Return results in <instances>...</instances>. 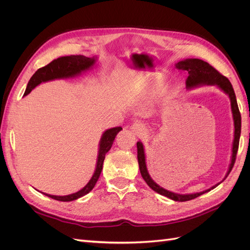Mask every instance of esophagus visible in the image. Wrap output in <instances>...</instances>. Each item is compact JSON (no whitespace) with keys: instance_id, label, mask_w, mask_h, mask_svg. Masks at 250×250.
I'll use <instances>...</instances> for the list:
<instances>
[{"instance_id":"obj_1","label":"esophagus","mask_w":250,"mask_h":250,"mask_svg":"<svg viewBox=\"0 0 250 250\" xmlns=\"http://www.w3.org/2000/svg\"><path fill=\"white\" fill-rule=\"evenodd\" d=\"M131 129L134 133H137L138 135H142L145 133L147 130H146V127L145 125L143 124H140V123H134L132 126H131Z\"/></svg>"}]
</instances>
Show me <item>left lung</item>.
I'll use <instances>...</instances> for the list:
<instances>
[{"mask_svg": "<svg viewBox=\"0 0 250 250\" xmlns=\"http://www.w3.org/2000/svg\"><path fill=\"white\" fill-rule=\"evenodd\" d=\"M176 69L188 71V76L186 81V87L187 89H192L195 87H199L202 85H216L218 88H220L222 92H224L226 95L229 97L230 100V107L232 112V119H233V126H234V132H233V141H232V149H231V158H230V164L229 167V171L226 173L224 179L229 176L234 161H236V156L239 148V141H240V135H241V115L238 107V103L236 99V95H234L233 88L229 80L226 78L223 75L219 73L213 66L208 64L207 62H203L201 59L197 58H187L181 60V62H177L175 64ZM138 147V162L140 166V171L142 174V177L144 180L146 181V184L152 188L153 191L156 193L161 194L163 196H166L174 201H188L192 200L194 198L199 197L200 195L208 193L210 190H213L217 186L220 185L222 181L218 183L217 185L213 186L211 188H208L206 191H202L199 193H194V194H177L170 192L166 188L158 186L155 181L151 178L150 174L147 169L146 165V155H145V149H144V145L142 142L137 143Z\"/></svg>", "mask_w": 250, "mask_h": 250, "instance_id": "8db88e82", "label": "left lung"}]
</instances>
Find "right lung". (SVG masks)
Instances as JSON below:
<instances>
[{
    "instance_id": "obj_1",
    "label": "right lung",
    "mask_w": 250,
    "mask_h": 250,
    "mask_svg": "<svg viewBox=\"0 0 250 250\" xmlns=\"http://www.w3.org/2000/svg\"><path fill=\"white\" fill-rule=\"evenodd\" d=\"M96 60H97L96 56L85 57L83 55L63 56V57H59L55 60H53L52 62H50L46 66L41 67V69H39L33 74V76L30 78L28 82L24 96H27L33 88H35L37 85H40L42 82L78 76V75H80L82 72H85L89 69H92L94 64L96 63ZM121 130H122V127H113L103 132L99 143V151H98L95 172L93 174L92 178L89 179V181L84 188H82L81 190H79L76 193L65 195V196H55V195H50L42 192L41 193L48 196V197L52 199H55L58 201H73L89 193L93 190L98 179L100 177L105 154H106L109 151V149L111 148L116 135Z\"/></svg>"
}]
</instances>
